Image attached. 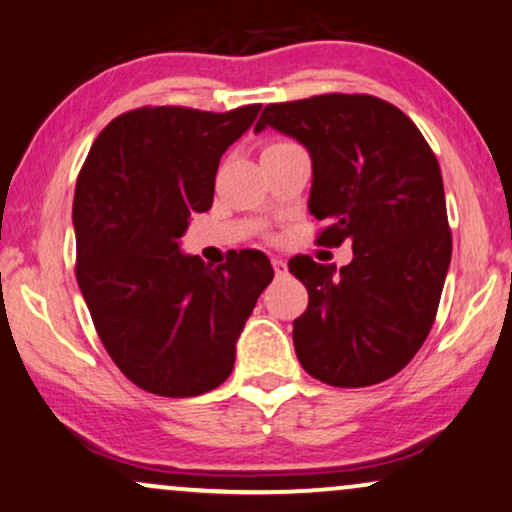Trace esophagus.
Returning a JSON list of instances; mask_svg holds the SVG:
<instances>
[{
	"label": "esophagus",
	"instance_id": "34e87169",
	"mask_svg": "<svg viewBox=\"0 0 512 512\" xmlns=\"http://www.w3.org/2000/svg\"><path fill=\"white\" fill-rule=\"evenodd\" d=\"M271 264H274L276 274H283V271H285V262L278 260V257H274V260H271Z\"/></svg>",
	"mask_w": 512,
	"mask_h": 512
}]
</instances>
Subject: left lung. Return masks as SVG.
<instances>
[{"label": "left lung", "mask_w": 512, "mask_h": 512, "mask_svg": "<svg viewBox=\"0 0 512 512\" xmlns=\"http://www.w3.org/2000/svg\"><path fill=\"white\" fill-rule=\"evenodd\" d=\"M267 126L309 149V210L327 222L318 241L353 248L342 269L288 262L309 290L292 323L299 363L339 388L386 381L426 342L452 260L438 159L414 121L374 95L274 102L255 131Z\"/></svg>", "instance_id": "8db88e82"}]
</instances>
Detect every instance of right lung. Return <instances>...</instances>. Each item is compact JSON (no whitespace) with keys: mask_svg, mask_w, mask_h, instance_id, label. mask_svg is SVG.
Wrapping results in <instances>:
<instances>
[{"mask_svg":"<svg viewBox=\"0 0 512 512\" xmlns=\"http://www.w3.org/2000/svg\"><path fill=\"white\" fill-rule=\"evenodd\" d=\"M260 107L133 109L102 128L81 168L77 283L109 358L142 391L192 398L220 386L274 278L260 250L210 267L177 245L189 217L213 206L222 154Z\"/></svg>","mask_w":512,"mask_h":512,"instance_id":"1","label":"right lung"}]
</instances>
